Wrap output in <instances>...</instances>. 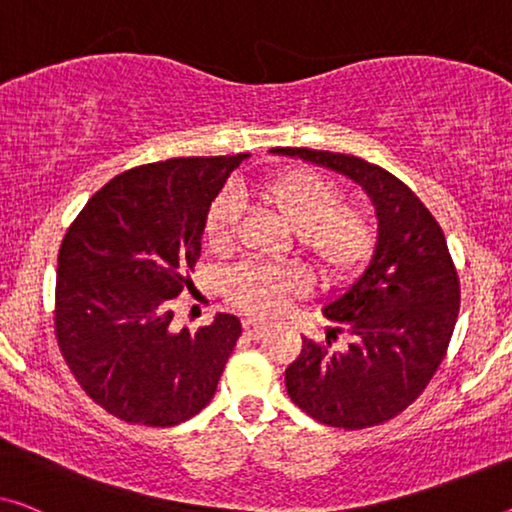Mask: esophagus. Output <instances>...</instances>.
I'll use <instances>...</instances> for the list:
<instances>
[{
    "label": "esophagus",
    "instance_id": "34e87169",
    "mask_svg": "<svg viewBox=\"0 0 512 512\" xmlns=\"http://www.w3.org/2000/svg\"><path fill=\"white\" fill-rule=\"evenodd\" d=\"M243 331H246V335H250V338H262V335L269 331V326H266L264 322H257V319H243Z\"/></svg>",
    "mask_w": 512,
    "mask_h": 512
}]
</instances>
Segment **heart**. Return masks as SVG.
<instances>
[{
  "label": "heart",
  "instance_id": "b5f03b06",
  "mask_svg": "<svg viewBox=\"0 0 512 512\" xmlns=\"http://www.w3.org/2000/svg\"><path fill=\"white\" fill-rule=\"evenodd\" d=\"M259 195L294 227L296 241L326 276L361 264L375 243V225L361 204L342 202L340 183L310 167H294L259 183ZM241 216V197L223 190L209 204L204 239L227 248ZM305 285L303 271L282 264H239L225 276L230 301L257 315H278Z\"/></svg>",
  "mask_w": 512,
  "mask_h": 512
}]
</instances>
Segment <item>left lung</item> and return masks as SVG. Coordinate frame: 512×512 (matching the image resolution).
Here are the masks:
<instances>
[{"mask_svg":"<svg viewBox=\"0 0 512 512\" xmlns=\"http://www.w3.org/2000/svg\"><path fill=\"white\" fill-rule=\"evenodd\" d=\"M329 167L356 181L377 211L375 253L324 317L340 324L326 342L303 338L285 370L294 404L315 421L363 430L391 421L430 384L444 361L460 312V278L446 236L414 190L368 160L305 147L271 149ZM345 330L350 345L331 350Z\"/></svg>","mask_w":512,"mask_h":512,"instance_id":"left-lung-1","label":"left lung"}]
</instances>
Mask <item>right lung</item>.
I'll return each instance as SVG.
<instances>
[{"label": "right lung", "mask_w": 512, "mask_h": 512, "mask_svg": "<svg viewBox=\"0 0 512 512\" xmlns=\"http://www.w3.org/2000/svg\"><path fill=\"white\" fill-rule=\"evenodd\" d=\"M248 154L170 158L121 172L61 241L55 335L91 400L133 425H179L207 407L241 335L220 312L172 331V299L190 289L209 204Z\"/></svg>", "instance_id": "add662e5"}]
</instances>
